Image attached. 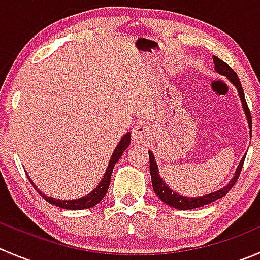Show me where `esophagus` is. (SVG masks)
Masks as SVG:
<instances>
[{"mask_svg": "<svg viewBox=\"0 0 260 260\" xmlns=\"http://www.w3.org/2000/svg\"><path fill=\"white\" fill-rule=\"evenodd\" d=\"M150 138V129L143 123H138L132 131V141L136 143H145Z\"/></svg>", "mask_w": 260, "mask_h": 260, "instance_id": "1", "label": "esophagus"}]
</instances>
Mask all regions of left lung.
Masks as SVG:
<instances>
[{"label":"left lung","instance_id":"obj_1","mask_svg":"<svg viewBox=\"0 0 260 260\" xmlns=\"http://www.w3.org/2000/svg\"><path fill=\"white\" fill-rule=\"evenodd\" d=\"M213 63H215L216 71L220 72L221 75H223V76L228 77V79L230 80L234 85H235L236 89H238L239 95H240L241 103H243V108H244V110H245L246 118H248L249 125H250V128H251L250 110H249L248 103H246L245 95H244L243 86H241L240 80H239L238 75L235 74V71H234V70L229 66L228 63L223 62L222 59H220V58L216 57V55H213ZM148 156H150V171H151V180H152V188H153V190H155V193L157 194V197L160 198L164 203H166L168 206H171V207L176 208V210H183V211L202 207V206L208 205V203L213 202V201L220 200L221 197H225L226 194L231 190V188L235 185L236 181H238L239 176H240V173H241V169H243V165H244V160H245V157H246V155H245V157L240 161L238 170H236V173H235V176L231 179V181L225 186V188H222L221 190L215 191V193L203 196V197L189 198V197H183V196H180V194L174 193L171 189H169L168 186H166V184L164 183L162 179H161L160 175H158V169H157V165H156V161H155V157H153L152 152H148Z\"/></svg>","mask_w":260,"mask_h":260}]
</instances>
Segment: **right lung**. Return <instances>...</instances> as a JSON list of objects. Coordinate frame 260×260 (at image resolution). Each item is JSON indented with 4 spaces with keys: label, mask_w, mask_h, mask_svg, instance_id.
<instances>
[{
    "label": "right lung",
    "mask_w": 260,
    "mask_h": 260,
    "mask_svg": "<svg viewBox=\"0 0 260 260\" xmlns=\"http://www.w3.org/2000/svg\"><path fill=\"white\" fill-rule=\"evenodd\" d=\"M129 143H131V133H127V135H125L124 137L120 140L118 147L114 150V153H113L112 158H110L109 165H108L107 173H105L104 178H103V180L100 181L99 185H98L96 188L91 191V193L87 194L86 197H82V198H80V200L60 201V200H55V198H52V197H47V196H44L43 193H40V191L35 188L34 184H32V181L30 180L29 176H27V178H29V181L32 184V186L37 189V191H39L40 196H42V197L44 198L47 202L52 203V205L57 206V207L63 208V210H85V208L94 207V206H96L98 203H99L100 201L104 198L105 194H107L108 188H109V184H110V178H112L113 169H114V165L118 162V161H119L120 156H122L123 152L127 150V147L129 146Z\"/></svg>",
    "instance_id": "1"
}]
</instances>
